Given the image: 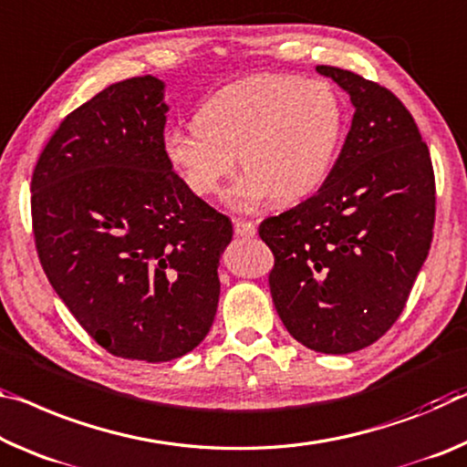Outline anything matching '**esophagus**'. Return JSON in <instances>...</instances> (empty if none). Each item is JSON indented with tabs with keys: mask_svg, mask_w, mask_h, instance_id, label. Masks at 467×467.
Masks as SVG:
<instances>
[{
	"mask_svg": "<svg viewBox=\"0 0 467 467\" xmlns=\"http://www.w3.org/2000/svg\"><path fill=\"white\" fill-rule=\"evenodd\" d=\"M255 233H257V226L254 224V222L234 220V234L236 236H245V239H249V236H255Z\"/></svg>",
	"mask_w": 467,
	"mask_h": 467,
	"instance_id": "34e87169",
	"label": "esophagus"
}]
</instances>
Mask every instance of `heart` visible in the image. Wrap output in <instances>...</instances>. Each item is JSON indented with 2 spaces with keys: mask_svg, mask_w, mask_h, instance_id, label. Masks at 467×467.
I'll return each mask as SVG.
<instances>
[{
  "mask_svg": "<svg viewBox=\"0 0 467 467\" xmlns=\"http://www.w3.org/2000/svg\"><path fill=\"white\" fill-rule=\"evenodd\" d=\"M343 130V101L328 83L255 74L212 93L193 127L166 130L161 150L199 197L218 193L239 155L247 172L226 202L247 212L270 197L291 203L312 195L330 174Z\"/></svg>",
  "mask_w": 467,
  "mask_h": 467,
  "instance_id": "heart-1",
  "label": "heart"
}]
</instances>
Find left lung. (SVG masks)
Instances as JSON below:
<instances>
[{"label": "left lung", "mask_w": 467, "mask_h": 467, "mask_svg": "<svg viewBox=\"0 0 467 467\" xmlns=\"http://www.w3.org/2000/svg\"><path fill=\"white\" fill-rule=\"evenodd\" d=\"M349 93L351 129L327 181L306 202L260 224L272 249L270 293L307 349L345 355L393 327L434 228V172L411 114L389 88L316 66Z\"/></svg>", "instance_id": "1"}]
</instances>
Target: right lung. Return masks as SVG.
<instances>
[{"mask_svg": "<svg viewBox=\"0 0 467 467\" xmlns=\"http://www.w3.org/2000/svg\"><path fill=\"white\" fill-rule=\"evenodd\" d=\"M160 78L103 88L62 120L31 182L43 270L80 327L116 358L193 351L218 309L233 224L168 164Z\"/></svg>", "mask_w": 467, "mask_h": 467, "instance_id": "right-lung-1", "label": "right lung"}]
</instances>
